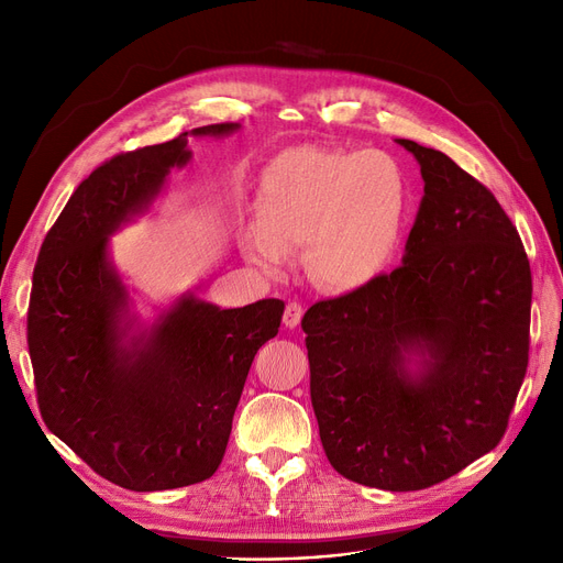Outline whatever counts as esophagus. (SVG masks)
I'll return each mask as SVG.
<instances>
[{
  "mask_svg": "<svg viewBox=\"0 0 563 563\" xmlns=\"http://www.w3.org/2000/svg\"><path fill=\"white\" fill-rule=\"evenodd\" d=\"M301 317H303V308H301V303L291 301V303H287V308H285L283 323H285L287 329H297L299 323H301Z\"/></svg>",
  "mask_w": 563,
  "mask_h": 563,
  "instance_id": "obj_1",
  "label": "esophagus"
}]
</instances>
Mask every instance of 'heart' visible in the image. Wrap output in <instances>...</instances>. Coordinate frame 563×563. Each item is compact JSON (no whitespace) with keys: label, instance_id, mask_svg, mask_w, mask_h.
<instances>
[{"label":"heart","instance_id":"b5f03b06","mask_svg":"<svg viewBox=\"0 0 563 563\" xmlns=\"http://www.w3.org/2000/svg\"><path fill=\"white\" fill-rule=\"evenodd\" d=\"M408 205L406 173L388 153L289 147L262 173L257 228L242 234V251L260 269L276 272L289 251L308 246L319 283L361 289L395 262Z\"/></svg>","mask_w":563,"mask_h":563}]
</instances>
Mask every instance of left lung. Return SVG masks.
Segmentation results:
<instances>
[{
  "label": "left lung",
  "instance_id": "obj_1",
  "mask_svg": "<svg viewBox=\"0 0 563 563\" xmlns=\"http://www.w3.org/2000/svg\"><path fill=\"white\" fill-rule=\"evenodd\" d=\"M424 196L404 264L301 319L319 438L342 477L445 482L499 445L529 363L531 269L497 198L445 153L399 139ZM428 356L418 377L405 353Z\"/></svg>",
  "mask_w": 563,
  "mask_h": 563
}]
</instances>
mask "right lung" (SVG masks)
Returning <instances> with one entry per match:
<instances>
[{
	"mask_svg": "<svg viewBox=\"0 0 563 563\" xmlns=\"http://www.w3.org/2000/svg\"><path fill=\"white\" fill-rule=\"evenodd\" d=\"M187 134L115 155L79 183L45 234L26 310L45 427L100 477L139 493L214 475L251 363L285 310L278 299L232 310L183 299L130 349L121 344L128 294L107 262V236L159 194L170 166L189 162Z\"/></svg>",
	"mask_w": 563,
	"mask_h": 563,
	"instance_id": "add662e5",
	"label": "right lung"
}]
</instances>
